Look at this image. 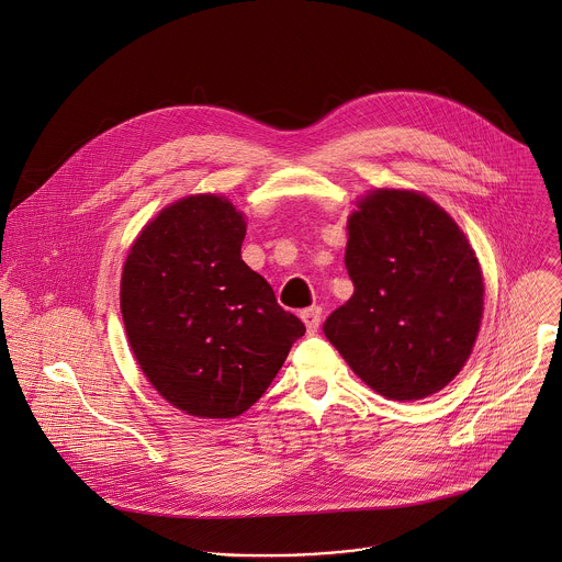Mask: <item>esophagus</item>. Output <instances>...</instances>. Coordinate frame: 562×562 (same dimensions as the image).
<instances>
[{
	"label": "esophagus",
	"instance_id": "34e87169",
	"mask_svg": "<svg viewBox=\"0 0 562 562\" xmlns=\"http://www.w3.org/2000/svg\"><path fill=\"white\" fill-rule=\"evenodd\" d=\"M301 318H303L307 331L314 334V331L318 329V325H321V310H318V307H310V310H305V312L301 314Z\"/></svg>",
	"mask_w": 562,
	"mask_h": 562
}]
</instances>
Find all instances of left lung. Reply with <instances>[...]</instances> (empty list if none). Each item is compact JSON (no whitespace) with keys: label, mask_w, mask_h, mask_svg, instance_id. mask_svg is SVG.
Here are the masks:
<instances>
[{"label":"left lung","mask_w":562,"mask_h":562,"mask_svg":"<svg viewBox=\"0 0 562 562\" xmlns=\"http://www.w3.org/2000/svg\"><path fill=\"white\" fill-rule=\"evenodd\" d=\"M352 299L323 323L355 374L392 401L440 392L483 318V274L457 221L414 190H370L348 218Z\"/></svg>","instance_id":"obj_1"}]
</instances>
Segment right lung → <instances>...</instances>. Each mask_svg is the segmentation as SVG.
Returning <instances> with one entry per match:
<instances>
[{"label":"right lung","instance_id":"obj_1","mask_svg":"<svg viewBox=\"0 0 562 562\" xmlns=\"http://www.w3.org/2000/svg\"><path fill=\"white\" fill-rule=\"evenodd\" d=\"M246 216L216 194L164 207L122 274L131 350L153 387L199 418L250 409L305 325L241 259Z\"/></svg>","mask_w":562,"mask_h":562}]
</instances>
